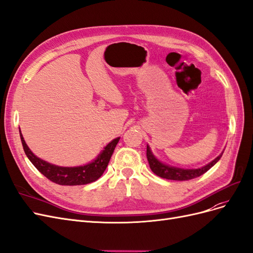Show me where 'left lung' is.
Returning a JSON list of instances; mask_svg holds the SVG:
<instances>
[{"label":"left lung","mask_w":253,"mask_h":253,"mask_svg":"<svg viewBox=\"0 0 253 253\" xmlns=\"http://www.w3.org/2000/svg\"><path fill=\"white\" fill-rule=\"evenodd\" d=\"M223 153H221V154L217 156L215 159L212 160L210 164L206 165L203 168H200V169H181V168H176V167H172V166L160 163L159 160L153 155L149 145H147V158H148L151 170L154 172V174L159 176V177L171 179V180H189V179L198 177V176L203 175L209 169H211V168L220 159Z\"/></svg>","instance_id":"1"}]
</instances>
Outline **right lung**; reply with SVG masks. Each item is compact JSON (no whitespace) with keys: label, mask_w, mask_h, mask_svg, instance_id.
I'll return each instance as SVG.
<instances>
[{"label":"right lung","mask_w":253,"mask_h":253,"mask_svg":"<svg viewBox=\"0 0 253 253\" xmlns=\"http://www.w3.org/2000/svg\"><path fill=\"white\" fill-rule=\"evenodd\" d=\"M20 137L23 149L28 159L32 164L37 168L38 171L41 172L45 177L51 180L52 182L58 183L62 186H80L86 185V183L93 182L97 180L105 171L106 167L109 165L110 159L113 155V152L116 148V145L120 139V137H117L112 140L104 150L98 155V157L93 160V162L80 166V167H59L52 164H49L45 160L37 157L34 153L30 151L27 147V144L23 138V135L20 131Z\"/></svg>","instance_id":"1"}]
</instances>
